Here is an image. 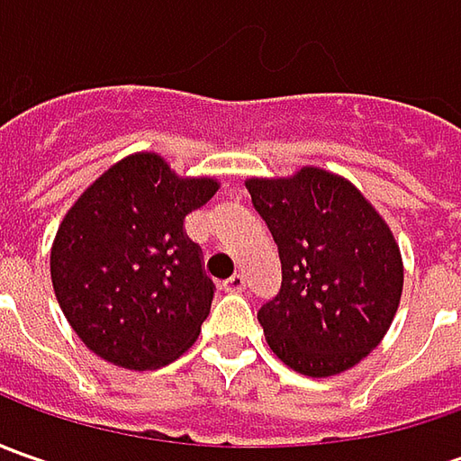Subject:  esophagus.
<instances>
[{
    "label": "esophagus",
    "mask_w": 461,
    "mask_h": 461,
    "mask_svg": "<svg viewBox=\"0 0 461 461\" xmlns=\"http://www.w3.org/2000/svg\"><path fill=\"white\" fill-rule=\"evenodd\" d=\"M222 290H225V293H243V290H246V276L233 275L230 279H225V282H222Z\"/></svg>",
    "instance_id": "1"
}]
</instances>
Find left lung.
<instances>
[{
  "label": "left lung",
  "instance_id": "8db88e82",
  "mask_svg": "<svg viewBox=\"0 0 461 461\" xmlns=\"http://www.w3.org/2000/svg\"><path fill=\"white\" fill-rule=\"evenodd\" d=\"M272 230L282 287L258 310L267 344L290 369L330 377L380 344L402 294L393 230L344 176L303 167L290 179H249Z\"/></svg>",
  "mask_w": 461,
  "mask_h": 461
}]
</instances>
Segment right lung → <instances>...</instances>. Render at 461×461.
<instances>
[{"instance_id": "1", "label": "right lung", "mask_w": 461, "mask_h": 461, "mask_svg": "<svg viewBox=\"0 0 461 461\" xmlns=\"http://www.w3.org/2000/svg\"><path fill=\"white\" fill-rule=\"evenodd\" d=\"M218 186L210 176H176L158 153H133L66 212L50 249V279L89 351L146 372L194 344L215 285L185 218Z\"/></svg>"}]
</instances>
